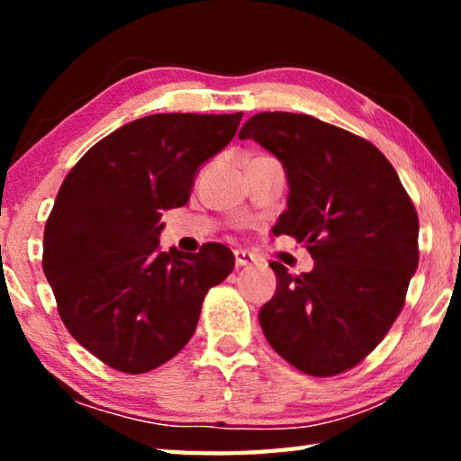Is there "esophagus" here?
<instances>
[{
    "instance_id": "34e87169",
    "label": "esophagus",
    "mask_w": 461,
    "mask_h": 461,
    "mask_svg": "<svg viewBox=\"0 0 461 461\" xmlns=\"http://www.w3.org/2000/svg\"><path fill=\"white\" fill-rule=\"evenodd\" d=\"M256 256L252 252H246V249H236V267H249V264H254Z\"/></svg>"
}]
</instances>
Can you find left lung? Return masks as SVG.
<instances>
[{
  "instance_id": "8db88e82",
  "label": "left lung",
  "mask_w": 461,
  "mask_h": 461,
  "mask_svg": "<svg viewBox=\"0 0 461 461\" xmlns=\"http://www.w3.org/2000/svg\"><path fill=\"white\" fill-rule=\"evenodd\" d=\"M238 138L280 160L288 199L275 231L305 241L315 260L299 276L270 262L264 335L311 376L354 368L399 317L419 267V217L399 175L368 140L305 113H256Z\"/></svg>"
}]
</instances>
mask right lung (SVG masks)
<instances>
[{"instance_id":"obj_1","label":"right lung","mask_w":461,"mask_h":461,"mask_svg":"<svg viewBox=\"0 0 461 461\" xmlns=\"http://www.w3.org/2000/svg\"><path fill=\"white\" fill-rule=\"evenodd\" d=\"M241 113H154L91 148L67 175L44 228L42 268L62 323L112 368L144 374L193 338L207 291L233 270L231 249L160 252L162 212L183 207Z\"/></svg>"}]
</instances>
